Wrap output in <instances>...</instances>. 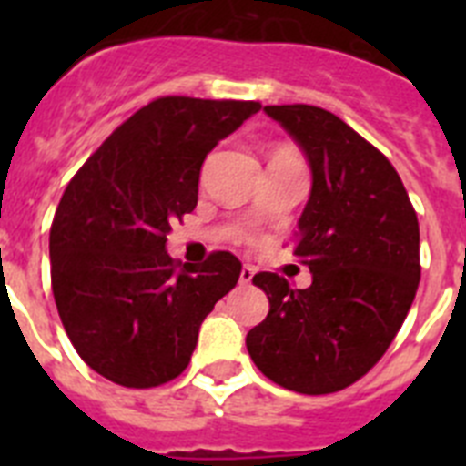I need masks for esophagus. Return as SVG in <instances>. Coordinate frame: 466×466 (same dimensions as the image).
<instances>
[{
	"mask_svg": "<svg viewBox=\"0 0 466 466\" xmlns=\"http://www.w3.org/2000/svg\"><path fill=\"white\" fill-rule=\"evenodd\" d=\"M252 278H254V268H252V266H242L240 284H249V282H252Z\"/></svg>",
	"mask_w": 466,
	"mask_h": 466,
	"instance_id": "34e87169",
	"label": "esophagus"
}]
</instances>
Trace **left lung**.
<instances>
[{
  "mask_svg": "<svg viewBox=\"0 0 466 466\" xmlns=\"http://www.w3.org/2000/svg\"><path fill=\"white\" fill-rule=\"evenodd\" d=\"M306 154L310 198L294 254L312 273L291 289L278 273L252 282L270 310L247 333L258 371L300 394H331L373 369L420 284V228L392 163L331 111L266 106Z\"/></svg>",
  "mask_w": 466,
  "mask_h": 466,
  "instance_id": "8db88e82",
  "label": "left lung"
}]
</instances>
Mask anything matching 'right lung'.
Instances as JSON below:
<instances>
[{"instance_id": "1", "label": "right lung", "mask_w": 466, "mask_h": 466, "mask_svg": "<svg viewBox=\"0 0 466 466\" xmlns=\"http://www.w3.org/2000/svg\"><path fill=\"white\" fill-rule=\"evenodd\" d=\"M258 102L158 97L105 139L65 188L51 226V284L81 360L123 387H156L191 361L214 303L240 278L230 252L172 261V221L193 212L209 151Z\"/></svg>"}]
</instances>
